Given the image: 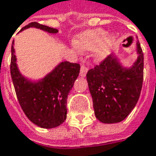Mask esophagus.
I'll list each match as a JSON object with an SVG mask.
<instances>
[{"label":"esophagus","mask_w":156,"mask_h":156,"mask_svg":"<svg viewBox=\"0 0 156 156\" xmlns=\"http://www.w3.org/2000/svg\"><path fill=\"white\" fill-rule=\"evenodd\" d=\"M87 72H88V68L84 67V66H82L81 68H80V76L84 78L86 74H87Z\"/></svg>","instance_id":"obj_1"}]
</instances>
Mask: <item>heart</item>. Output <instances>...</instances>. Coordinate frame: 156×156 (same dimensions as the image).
I'll return each mask as SVG.
<instances>
[{"mask_svg": "<svg viewBox=\"0 0 156 156\" xmlns=\"http://www.w3.org/2000/svg\"><path fill=\"white\" fill-rule=\"evenodd\" d=\"M116 41L114 34H108L103 29H94L82 32L75 39L74 45L82 51H94L95 61H104L111 52L112 48Z\"/></svg>", "mask_w": 156, "mask_h": 156, "instance_id": "1", "label": "heart"}]
</instances>
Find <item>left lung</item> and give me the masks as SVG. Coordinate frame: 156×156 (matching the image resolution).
I'll return each mask as SVG.
<instances>
[{
  "label": "left lung",
  "mask_w": 156,
  "mask_h": 156,
  "mask_svg": "<svg viewBox=\"0 0 156 156\" xmlns=\"http://www.w3.org/2000/svg\"><path fill=\"white\" fill-rule=\"evenodd\" d=\"M135 51L138 57L129 67L114 53L87 73L94 115L102 123H119L137 104L144 71V55L138 38Z\"/></svg>",
  "instance_id": "1"
}]
</instances>
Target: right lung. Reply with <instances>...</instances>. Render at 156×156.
Returning a JSON list of instances; mask_svg holds the SVG:
<instances>
[{"mask_svg": "<svg viewBox=\"0 0 156 156\" xmlns=\"http://www.w3.org/2000/svg\"><path fill=\"white\" fill-rule=\"evenodd\" d=\"M56 34L58 29L37 22H31L21 29L28 28ZM80 71V65L69 62H60L51 72L39 79H32L22 74L17 65L12 45L11 75L16 97L22 110L29 120L43 129H52L62 124L67 118V99Z\"/></svg>", "mask_w": 156, "mask_h": 156, "instance_id": "obj_1", "label": "right lung"}]
</instances>
